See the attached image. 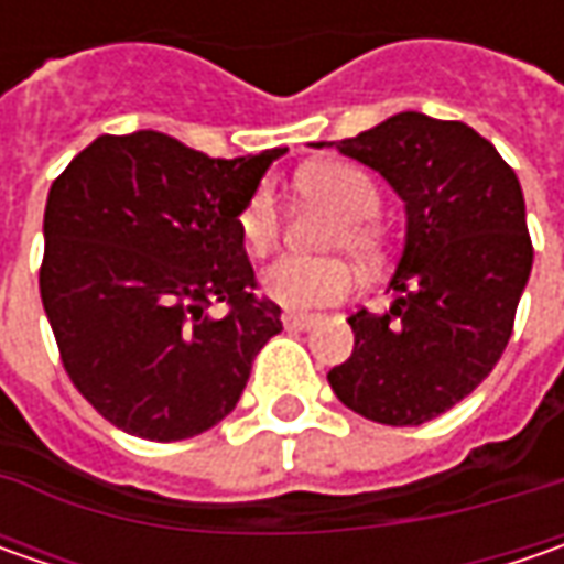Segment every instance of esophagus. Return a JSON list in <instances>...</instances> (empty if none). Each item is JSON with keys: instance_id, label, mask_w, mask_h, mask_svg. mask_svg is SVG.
<instances>
[{"instance_id": "obj_1", "label": "esophagus", "mask_w": 564, "mask_h": 564, "mask_svg": "<svg viewBox=\"0 0 564 564\" xmlns=\"http://www.w3.org/2000/svg\"><path fill=\"white\" fill-rule=\"evenodd\" d=\"M316 319H319V316H314V314H282L285 329H294V333H304V329H311V326H316Z\"/></svg>"}]
</instances>
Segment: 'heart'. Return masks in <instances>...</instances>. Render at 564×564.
Returning a JSON list of instances; mask_svg holds the SVG:
<instances>
[{
	"label": "heart",
	"instance_id": "1",
	"mask_svg": "<svg viewBox=\"0 0 564 564\" xmlns=\"http://www.w3.org/2000/svg\"><path fill=\"white\" fill-rule=\"evenodd\" d=\"M301 191L329 206L338 216L329 235V248L351 250L355 257H370L377 248V231L370 219L379 213L377 185L360 172L358 165L348 163H316L301 172L297 178ZM238 231L250 257H263L279 241V213L275 200L267 187H260L250 197L241 216ZM263 294L282 307L292 311H311V307H329L338 304L351 292V270L341 260H301V257H282L263 270Z\"/></svg>",
	"mask_w": 564,
	"mask_h": 564
}]
</instances>
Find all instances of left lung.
<instances>
[{"mask_svg":"<svg viewBox=\"0 0 564 564\" xmlns=\"http://www.w3.org/2000/svg\"><path fill=\"white\" fill-rule=\"evenodd\" d=\"M336 150L399 194L404 248L389 279L395 301L348 316L355 351L329 386L367 421L421 426L470 395L509 345L533 267L524 194L465 121L399 112Z\"/></svg>","mask_w":564,"mask_h":564,"instance_id":"left-lung-1","label":"left lung"}]
</instances>
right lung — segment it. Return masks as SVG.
Segmentation results:
<instances>
[{
  "label": "right lung",
  "instance_id": "obj_1",
  "mask_svg": "<svg viewBox=\"0 0 564 564\" xmlns=\"http://www.w3.org/2000/svg\"><path fill=\"white\" fill-rule=\"evenodd\" d=\"M285 153L213 160L160 131L102 134L50 187L43 311L77 392L124 433L216 426L282 329L253 294L238 216Z\"/></svg>",
  "mask_w": 564,
  "mask_h": 564
}]
</instances>
